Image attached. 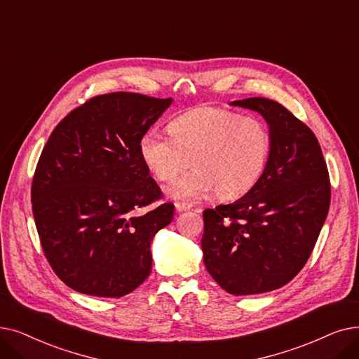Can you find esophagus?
Segmentation results:
<instances>
[{"instance_id":"34e87169","label":"esophagus","mask_w":359,"mask_h":359,"mask_svg":"<svg viewBox=\"0 0 359 359\" xmlns=\"http://www.w3.org/2000/svg\"><path fill=\"white\" fill-rule=\"evenodd\" d=\"M176 210L180 212V211H188L192 208V204H189V202H176L175 204Z\"/></svg>"}]
</instances>
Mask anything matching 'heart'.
<instances>
[{
    "instance_id": "b5f03b06",
    "label": "heart",
    "mask_w": 359,
    "mask_h": 359,
    "mask_svg": "<svg viewBox=\"0 0 359 359\" xmlns=\"http://www.w3.org/2000/svg\"><path fill=\"white\" fill-rule=\"evenodd\" d=\"M170 136L148 129L139 137V155L161 182L179 177L167 192L177 199H195L215 191L235 199L251 191L266 171L273 149L267 123L217 107L186 111L168 123Z\"/></svg>"
}]
</instances>
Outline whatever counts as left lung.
Wrapping results in <instances>:
<instances>
[{
	"mask_svg": "<svg viewBox=\"0 0 359 359\" xmlns=\"http://www.w3.org/2000/svg\"><path fill=\"white\" fill-rule=\"evenodd\" d=\"M258 111L273 136L269 165L254 188L204 211L207 271L231 294L285 286L306 264L330 207V179L320 144L304 121L267 98L233 101Z\"/></svg>",
	"mask_w": 359,
	"mask_h": 359,
	"instance_id": "1",
	"label": "left lung"
}]
</instances>
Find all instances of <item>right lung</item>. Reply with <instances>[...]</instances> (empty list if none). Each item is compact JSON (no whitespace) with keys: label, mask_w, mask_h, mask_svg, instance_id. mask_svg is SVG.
<instances>
[{"label":"right lung","mask_w":359,"mask_h":359,"mask_svg":"<svg viewBox=\"0 0 359 359\" xmlns=\"http://www.w3.org/2000/svg\"><path fill=\"white\" fill-rule=\"evenodd\" d=\"M133 92L93 97L53 130L32 180V211L43 254L69 287L120 298L152 269L151 242L173 220L139 155V137L170 107Z\"/></svg>","instance_id":"obj_1"}]
</instances>
